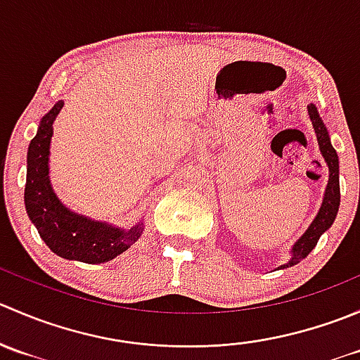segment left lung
Segmentation results:
<instances>
[{
	"instance_id": "obj_1",
	"label": "left lung",
	"mask_w": 360,
	"mask_h": 360,
	"mask_svg": "<svg viewBox=\"0 0 360 360\" xmlns=\"http://www.w3.org/2000/svg\"><path fill=\"white\" fill-rule=\"evenodd\" d=\"M308 115H310V122L311 125H314L322 157H324L326 163H328L329 167V181L328 186H326L324 200H322L321 210H319V214L315 216V219L311 221L308 230L303 233V237L292 245L291 259L285 264H282L281 268L294 266V264L300 263L301 259H304V257L314 250L319 238H321V235L324 233L326 230H329L331 224L335 223L338 207H340V163H338V155L335 148H333L331 141H329L328 129H326L324 122H322V118L319 116L317 108H315L314 104L308 106Z\"/></svg>"
}]
</instances>
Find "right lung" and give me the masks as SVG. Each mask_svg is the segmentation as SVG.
Here are the masks:
<instances>
[{
    "mask_svg": "<svg viewBox=\"0 0 360 360\" xmlns=\"http://www.w3.org/2000/svg\"><path fill=\"white\" fill-rule=\"evenodd\" d=\"M63 106L64 103L59 101L43 116L38 132L29 144L24 191L25 210L39 237L57 256L89 264L106 263L136 244L143 233L144 224L139 221L130 230H122L112 224L94 221L71 212L53 193L49 177L50 139L53 134V122Z\"/></svg>",
    "mask_w": 360,
    "mask_h": 360,
    "instance_id": "right-lung-1",
    "label": "right lung"
}]
</instances>
